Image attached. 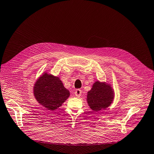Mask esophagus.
<instances>
[{
  "label": "esophagus",
  "instance_id": "1",
  "mask_svg": "<svg viewBox=\"0 0 154 154\" xmlns=\"http://www.w3.org/2000/svg\"><path fill=\"white\" fill-rule=\"evenodd\" d=\"M81 94H82V91L80 89H77L75 90V96H77V97H79L81 96Z\"/></svg>",
  "mask_w": 154,
  "mask_h": 154
}]
</instances>
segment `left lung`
Here are the masks:
<instances>
[{"label":"left lung","instance_id":"1","mask_svg":"<svg viewBox=\"0 0 154 154\" xmlns=\"http://www.w3.org/2000/svg\"><path fill=\"white\" fill-rule=\"evenodd\" d=\"M114 90L105 82L96 81L87 93V103L93 112H98L109 107L114 100Z\"/></svg>","mask_w":154,"mask_h":154}]
</instances>
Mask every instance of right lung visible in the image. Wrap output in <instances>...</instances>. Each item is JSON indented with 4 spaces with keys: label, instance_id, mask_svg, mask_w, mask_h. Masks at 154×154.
Listing matches in <instances>:
<instances>
[{
    "label": "right lung",
    "instance_id": "1",
    "mask_svg": "<svg viewBox=\"0 0 154 154\" xmlns=\"http://www.w3.org/2000/svg\"><path fill=\"white\" fill-rule=\"evenodd\" d=\"M33 90L36 101L49 111H54L60 107L70 95L60 78L47 73L39 77Z\"/></svg>",
    "mask_w": 154,
    "mask_h": 154
}]
</instances>
